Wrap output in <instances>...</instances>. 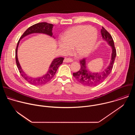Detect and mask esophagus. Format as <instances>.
<instances>
[{
	"label": "esophagus",
	"instance_id": "obj_1",
	"mask_svg": "<svg viewBox=\"0 0 135 135\" xmlns=\"http://www.w3.org/2000/svg\"><path fill=\"white\" fill-rule=\"evenodd\" d=\"M73 60L70 58H67V57H65L64 60V62H66V63H68V62H73Z\"/></svg>",
	"mask_w": 135,
	"mask_h": 135
}]
</instances>
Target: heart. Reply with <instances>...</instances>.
<instances>
[{
    "label": "heart",
    "mask_w": 135,
    "mask_h": 135,
    "mask_svg": "<svg viewBox=\"0 0 135 135\" xmlns=\"http://www.w3.org/2000/svg\"><path fill=\"white\" fill-rule=\"evenodd\" d=\"M97 39V31L88 26H78L67 30L63 38L59 41V46L65 54L73 48L79 57L88 56L92 51Z\"/></svg>",
    "instance_id": "b5f03b06"
}]
</instances>
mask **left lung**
<instances>
[{"instance_id": "8db88e82", "label": "left lung", "mask_w": 135, "mask_h": 135, "mask_svg": "<svg viewBox=\"0 0 135 135\" xmlns=\"http://www.w3.org/2000/svg\"><path fill=\"white\" fill-rule=\"evenodd\" d=\"M101 34L103 39L110 46L112 49L111 57L109 64L101 73H92L88 70L86 66V59H83L80 61L81 68L76 73H73V76L76 80L84 85L88 86H93L103 82L111 73L112 70L117 52L115 50L114 41L109 33L102 27L101 29Z\"/></svg>"}]
</instances>
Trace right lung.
I'll return each instance as SVG.
<instances>
[{
  "label": "right lung",
  "instance_id": "1",
  "mask_svg": "<svg viewBox=\"0 0 135 135\" xmlns=\"http://www.w3.org/2000/svg\"><path fill=\"white\" fill-rule=\"evenodd\" d=\"M53 26H54L52 24L48 23L46 22H41L35 24L27 29V30L22 35L17 43L15 51V59L17 68L23 78L29 83L32 85H42L49 82L53 78V76L55 74L59 67L62 64L64 58L62 57H59L54 59L52 61L47 73L45 74L42 75V76L37 77V78L29 76L23 70L18 60L17 49L19 43H20L21 40H22L25 37L32 33L45 34L51 37L54 38L55 39V37L53 35L52 33V28H53Z\"/></svg>",
  "mask_w": 135,
  "mask_h": 135
}]
</instances>
